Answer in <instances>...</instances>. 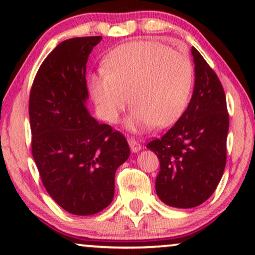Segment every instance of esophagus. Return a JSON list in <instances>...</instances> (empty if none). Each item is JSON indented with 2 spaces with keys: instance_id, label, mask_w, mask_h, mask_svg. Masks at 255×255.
Returning a JSON list of instances; mask_svg holds the SVG:
<instances>
[{
  "instance_id": "obj_1",
  "label": "esophagus",
  "mask_w": 255,
  "mask_h": 255,
  "mask_svg": "<svg viewBox=\"0 0 255 255\" xmlns=\"http://www.w3.org/2000/svg\"><path fill=\"white\" fill-rule=\"evenodd\" d=\"M128 144H129L131 152H134V153H136V152H139L142 148L141 144H140L136 139H134V137H130V139L128 140Z\"/></svg>"
}]
</instances>
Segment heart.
Wrapping results in <instances>:
<instances>
[{"mask_svg": "<svg viewBox=\"0 0 255 255\" xmlns=\"http://www.w3.org/2000/svg\"><path fill=\"white\" fill-rule=\"evenodd\" d=\"M194 81L191 58L153 40H136L114 49L104 72L91 75L89 90L97 111L116 124L127 105L134 107L127 127L141 131L168 127L186 110Z\"/></svg>", "mask_w": 255, "mask_h": 255, "instance_id": "heart-1", "label": "heart"}]
</instances>
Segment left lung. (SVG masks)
<instances>
[{
    "label": "left lung",
    "mask_w": 255,
    "mask_h": 255,
    "mask_svg": "<svg viewBox=\"0 0 255 255\" xmlns=\"http://www.w3.org/2000/svg\"><path fill=\"white\" fill-rule=\"evenodd\" d=\"M194 90L188 107L160 139L147 144L159 159L156 192L163 203L191 209L206 201L223 176L229 115L221 81L193 46Z\"/></svg>",
    "instance_id": "8db88e82"
}]
</instances>
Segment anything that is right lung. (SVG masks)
I'll list each match as a JSON object with an SVG mask.
<instances>
[{
	"mask_svg": "<svg viewBox=\"0 0 255 255\" xmlns=\"http://www.w3.org/2000/svg\"><path fill=\"white\" fill-rule=\"evenodd\" d=\"M101 36L60 43L31 89L32 154L46 192L67 212L91 216L113 201L115 172L129 157L127 140L86 108V63Z\"/></svg>",
	"mask_w": 255,
	"mask_h": 255,
	"instance_id": "obj_1",
	"label": "right lung"
}]
</instances>
